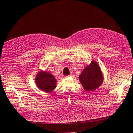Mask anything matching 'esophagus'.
<instances>
[{
	"label": "esophagus",
	"mask_w": 133,
	"mask_h": 133,
	"mask_svg": "<svg viewBox=\"0 0 133 133\" xmlns=\"http://www.w3.org/2000/svg\"><path fill=\"white\" fill-rule=\"evenodd\" d=\"M73 76V74H70L69 75H68V76Z\"/></svg>",
	"instance_id": "1"
}]
</instances>
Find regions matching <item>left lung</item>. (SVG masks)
Masks as SVG:
<instances>
[{
	"label": "left lung",
	"instance_id": "left-lung-1",
	"mask_svg": "<svg viewBox=\"0 0 133 133\" xmlns=\"http://www.w3.org/2000/svg\"><path fill=\"white\" fill-rule=\"evenodd\" d=\"M79 79L85 91H92L97 89L103 82V76L98 64L92 61L90 65L84 68Z\"/></svg>",
	"mask_w": 133,
	"mask_h": 133
}]
</instances>
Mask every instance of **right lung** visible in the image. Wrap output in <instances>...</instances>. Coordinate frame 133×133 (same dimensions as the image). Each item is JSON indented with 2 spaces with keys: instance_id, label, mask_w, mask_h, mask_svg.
<instances>
[{
  "instance_id": "obj_1",
  "label": "right lung",
  "mask_w": 133,
  "mask_h": 133,
  "mask_svg": "<svg viewBox=\"0 0 133 133\" xmlns=\"http://www.w3.org/2000/svg\"><path fill=\"white\" fill-rule=\"evenodd\" d=\"M35 83L37 87L43 91L50 92L56 87L57 80L54 76L46 71H40L37 75Z\"/></svg>"
}]
</instances>
